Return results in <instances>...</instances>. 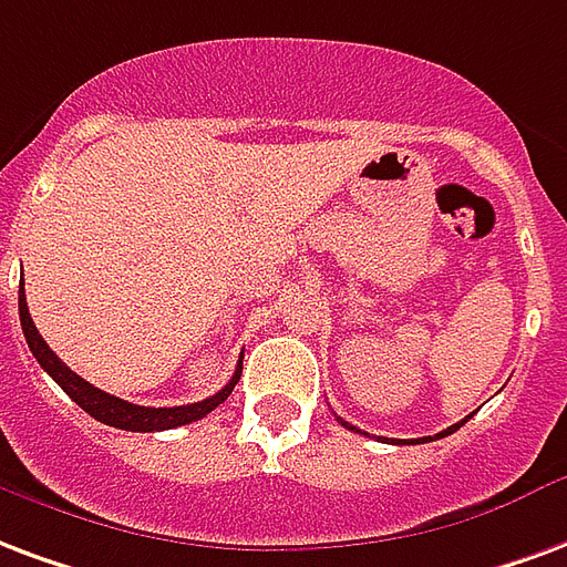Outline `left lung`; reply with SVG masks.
<instances>
[{
	"label": "left lung",
	"mask_w": 567,
	"mask_h": 567,
	"mask_svg": "<svg viewBox=\"0 0 567 567\" xmlns=\"http://www.w3.org/2000/svg\"><path fill=\"white\" fill-rule=\"evenodd\" d=\"M468 417H472V414H468ZM468 417H463V421L454 423V426H447V430H444V433H439V435H426V439H421V442H433V439H444V435L456 433V430H460V426H463V423L468 421ZM339 423H342V426H348V430H358V426H351V423H346V421H342V417H339ZM358 433H360V430H358Z\"/></svg>",
	"instance_id": "left-lung-1"
}]
</instances>
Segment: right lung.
<instances>
[{"mask_svg": "<svg viewBox=\"0 0 567 567\" xmlns=\"http://www.w3.org/2000/svg\"><path fill=\"white\" fill-rule=\"evenodd\" d=\"M20 324H23V337H27L29 351L35 354V360L41 363V369L48 372L50 379L56 381L65 393H69L71 400L81 405L83 412L92 414L95 421L107 423V426H116V430H128V433H158V430H174V426H186L192 421H200V417H207L216 405L228 400L234 384L240 381L243 372V358L234 369V375L219 393H213L209 400L192 402V405H174V409H150V405H134V402H125L120 396H111V393H104V390L92 388L90 381L81 379L78 372H71L65 363H62L50 346L41 339L38 333L35 321L29 316V306H27V291L20 288Z\"/></svg>", "mask_w": 567, "mask_h": 567, "instance_id": "obj_1", "label": "right lung"}]
</instances>
